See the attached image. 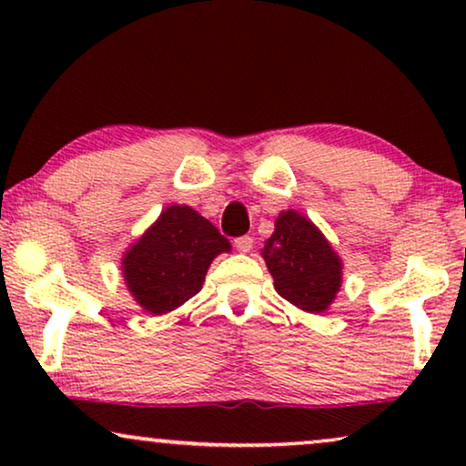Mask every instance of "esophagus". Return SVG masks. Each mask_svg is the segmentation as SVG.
<instances>
[{
  "instance_id": "34e87169",
  "label": "esophagus",
  "mask_w": 466,
  "mask_h": 466,
  "mask_svg": "<svg viewBox=\"0 0 466 466\" xmlns=\"http://www.w3.org/2000/svg\"><path fill=\"white\" fill-rule=\"evenodd\" d=\"M252 246H254V239L250 235H241V238L235 239V248H238L239 252H250Z\"/></svg>"
}]
</instances>
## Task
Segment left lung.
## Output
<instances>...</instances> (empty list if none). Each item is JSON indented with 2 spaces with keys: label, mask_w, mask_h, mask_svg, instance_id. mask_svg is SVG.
<instances>
[{
  "label": "left lung",
  "mask_w": 466,
  "mask_h": 466,
  "mask_svg": "<svg viewBox=\"0 0 466 466\" xmlns=\"http://www.w3.org/2000/svg\"><path fill=\"white\" fill-rule=\"evenodd\" d=\"M263 257L286 301L305 311H324L333 303L341 286V260L305 216L292 209L279 214Z\"/></svg>",
  "instance_id": "8db88e82"
}]
</instances>
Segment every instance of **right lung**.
Listing matches in <instances>:
<instances>
[{
    "mask_svg": "<svg viewBox=\"0 0 466 466\" xmlns=\"http://www.w3.org/2000/svg\"><path fill=\"white\" fill-rule=\"evenodd\" d=\"M228 250L212 222L187 206H171L125 254L127 286L144 309L165 314L195 297L216 254Z\"/></svg>",
    "mask_w": 466,
    "mask_h": 466,
    "instance_id": "1",
    "label": "right lung"
}]
</instances>
